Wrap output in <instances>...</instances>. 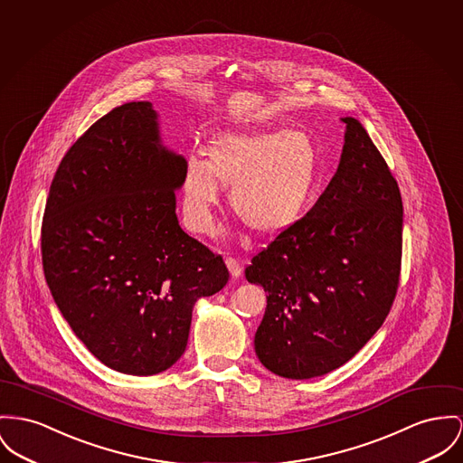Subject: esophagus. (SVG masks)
<instances>
[{
    "label": "esophagus",
    "instance_id": "esophagus-1",
    "mask_svg": "<svg viewBox=\"0 0 463 463\" xmlns=\"http://www.w3.org/2000/svg\"><path fill=\"white\" fill-rule=\"evenodd\" d=\"M226 267H228L232 278H241V274H242V265L239 263V260L228 256V258H226Z\"/></svg>",
    "mask_w": 463,
    "mask_h": 463
}]
</instances>
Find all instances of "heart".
Instances as JSON below:
<instances>
[{
	"label": "heart",
	"instance_id": "heart-1",
	"mask_svg": "<svg viewBox=\"0 0 463 463\" xmlns=\"http://www.w3.org/2000/svg\"><path fill=\"white\" fill-rule=\"evenodd\" d=\"M230 187V205L258 235H278L307 214L321 184L319 151L302 129L242 128L219 133L209 159L185 157V226L207 233L214 224L219 191Z\"/></svg>",
	"mask_w": 463,
	"mask_h": 463
}]
</instances>
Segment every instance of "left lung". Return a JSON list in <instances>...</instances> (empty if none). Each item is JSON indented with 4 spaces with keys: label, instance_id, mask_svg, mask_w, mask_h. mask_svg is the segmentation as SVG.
I'll return each instance as SVG.
<instances>
[{
    "label": "left lung",
    "instance_id": "8db88e82",
    "mask_svg": "<svg viewBox=\"0 0 463 463\" xmlns=\"http://www.w3.org/2000/svg\"><path fill=\"white\" fill-rule=\"evenodd\" d=\"M342 121L337 174L246 269L247 280L269 293L256 354L288 379L349 362L381 328L399 289L401 189L365 128L354 118Z\"/></svg>",
    "mask_w": 463,
    "mask_h": 463
}]
</instances>
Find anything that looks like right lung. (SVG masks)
I'll return each mask as SVG.
<instances>
[{
    "label": "right lung",
    "instance_id": "right-lung-1",
    "mask_svg": "<svg viewBox=\"0 0 463 463\" xmlns=\"http://www.w3.org/2000/svg\"><path fill=\"white\" fill-rule=\"evenodd\" d=\"M184 163L161 146L153 103L131 101L68 149L51 184L45 280L73 334L123 373L170 369L194 302L230 278L222 258L179 226Z\"/></svg>",
    "mask_w": 463,
    "mask_h": 463
}]
</instances>
